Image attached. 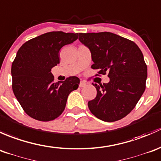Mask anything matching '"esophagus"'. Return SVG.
<instances>
[{
  "instance_id": "34e87169",
  "label": "esophagus",
  "mask_w": 161,
  "mask_h": 161,
  "mask_svg": "<svg viewBox=\"0 0 161 161\" xmlns=\"http://www.w3.org/2000/svg\"><path fill=\"white\" fill-rule=\"evenodd\" d=\"M86 85H87V83H86L85 80H81L80 82V84H79L80 87H85Z\"/></svg>"
}]
</instances>
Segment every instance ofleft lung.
<instances>
[{
    "label": "left lung",
    "instance_id": "8db88e82",
    "mask_svg": "<svg viewBox=\"0 0 161 161\" xmlns=\"http://www.w3.org/2000/svg\"><path fill=\"white\" fill-rule=\"evenodd\" d=\"M79 40L92 53V69L110 78L93 85L97 90L87 105L92 113L105 122H115L135 108L146 88L147 67L136 44L112 32L79 33Z\"/></svg>",
    "mask_w": 161,
    "mask_h": 161
}]
</instances>
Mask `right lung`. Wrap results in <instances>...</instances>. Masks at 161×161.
Masks as SVG:
<instances>
[{
    "mask_svg": "<svg viewBox=\"0 0 161 161\" xmlns=\"http://www.w3.org/2000/svg\"><path fill=\"white\" fill-rule=\"evenodd\" d=\"M77 39V33L51 31L25 42L11 66L14 96L28 115L39 121L53 120L62 114L69 93L78 88L80 79L67 77L53 82L51 69L59 64L63 46Z\"/></svg>",
    "mask_w": 161,
    "mask_h": 161,
    "instance_id": "obj_1",
    "label": "right lung"
}]
</instances>
